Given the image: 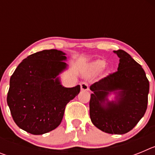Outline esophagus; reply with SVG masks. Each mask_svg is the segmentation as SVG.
Listing matches in <instances>:
<instances>
[{
    "label": "esophagus",
    "instance_id": "1",
    "mask_svg": "<svg viewBox=\"0 0 155 155\" xmlns=\"http://www.w3.org/2000/svg\"><path fill=\"white\" fill-rule=\"evenodd\" d=\"M81 89L82 91H88V89H89L88 84L86 83V82H82V83H81Z\"/></svg>",
    "mask_w": 155,
    "mask_h": 155
}]
</instances>
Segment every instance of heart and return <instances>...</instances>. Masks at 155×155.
I'll return each instance as SVG.
<instances>
[{
    "instance_id": "heart-1",
    "label": "heart",
    "mask_w": 155,
    "mask_h": 155,
    "mask_svg": "<svg viewBox=\"0 0 155 155\" xmlns=\"http://www.w3.org/2000/svg\"><path fill=\"white\" fill-rule=\"evenodd\" d=\"M93 66H94V68H98V69H102V68H103L105 66V63L104 61H96V62H94L93 64Z\"/></svg>"
}]
</instances>
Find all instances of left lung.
<instances>
[{"label": "left lung", "instance_id": "1", "mask_svg": "<svg viewBox=\"0 0 155 155\" xmlns=\"http://www.w3.org/2000/svg\"><path fill=\"white\" fill-rule=\"evenodd\" d=\"M120 58L117 71L95 82L89 102L90 118L97 128L107 134L130 131L147 107L149 81L142 67L124 50H114ZM115 94V99L107 97Z\"/></svg>", "mask_w": 155, "mask_h": 155}]
</instances>
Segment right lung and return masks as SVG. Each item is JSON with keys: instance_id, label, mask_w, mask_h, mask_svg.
I'll return each mask as SVG.
<instances>
[{"instance_id": "add662e5", "label": "right lung", "mask_w": 155, "mask_h": 155, "mask_svg": "<svg viewBox=\"0 0 155 155\" xmlns=\"http://www.w3.org/2000/svg\"><path fill=\"white\" fill-rule=\"evenodd\" d=\"M66 53L45 50L24 59L10 78L7 102L19 128L40 135L57 128L67 104L79 94L80 85L65 87L59 75L68 69Z\"/></svg>"}]
</instances>
